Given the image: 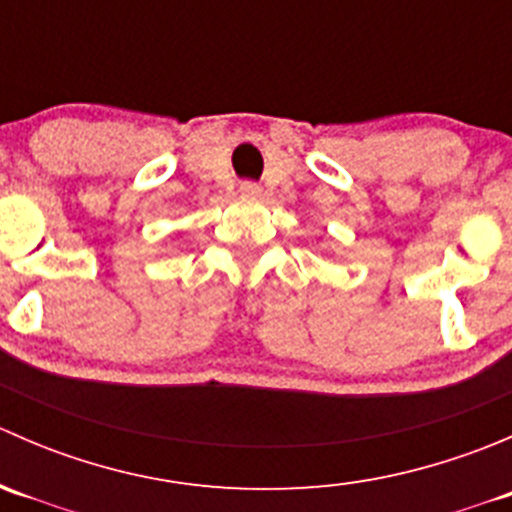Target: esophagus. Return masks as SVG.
Listing matches in <instances>:
<instances>
[{
	"label": "esophagus",
	"mask_w": 512,
	"mask_h": 512,
	"mask_svg": "<svg viewBox=\"0 0 512 512\" xmlns=\"http://www.w3.org/2000/svg\"><path fill=\"white\" fill-rule=\"evenodd\" d=\"M240 193L242 195H257V193H260V185H257L255 180H242Z\"/></svg>",
	"instance_id": "obj_1"
}]
</instances>
